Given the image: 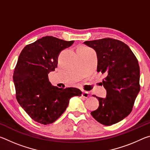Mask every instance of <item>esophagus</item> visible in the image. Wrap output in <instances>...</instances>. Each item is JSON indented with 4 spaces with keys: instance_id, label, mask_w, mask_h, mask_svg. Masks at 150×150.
Masks as SVG:
<instances>
[{
    "instance_id": "esophagus-1",
    "label": "esophagus",
    "mask_w": 150,
    "mask_h": 150,
    "mask_svg": "<svg viewBox=\"0 0 150 150\" xmlns=\"http://www.w3.org/2000/svg\"><path fill=\"white\" fill-rule=\"evenodd\" d=\"M82 96L83 98H87L89 97V93L87 91H83V93H82Z\"/></svg>"
}]
</instances>
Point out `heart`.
Instances as JSON below:
<instances>
[{
    "mask_svg": "<svg viewBox=\"0 0 150 150\" xmlns=\"http://www.w3.org/2000/svg\"><path fill=\"white\" fill-rule=\"evenodd\" d=\"M79 49H83V50H88V48H87V47H85V46H80L79 47Z\"/></svg>",
    "mask_w": 150,
    "mask_h": 150,
    "instance_id": "b5f03b06",
    "label": "heart"
}]
</instances>
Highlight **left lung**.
<instances>
[{"instance_id": "left-lung-1", "label": "left lung", "mask_w": 150, "mask_h": 150, "mask_svg": "<svg viewBox=\"0 0 150 150\" xmlns=\"http://www.w3.org/2000/svg\"><path fill=\"white\" fill-rule=\"evenodd\" d=\"M84 44L95 50L97 71L106 76L102 83L106 90V98L95 96L99 106L91 114L103 125H112L130 115L140 90L138 59L120 40L108 38Z\"/></svg>"}]
</instances>
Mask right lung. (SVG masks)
Wrapping results in <instances>:
<instances>
[{
	"label": "right lung",
	"mask_w": 150,
	"mask_h": 150,
	"mask_svg": "<svg viewBox=\"0 0 150 150\" xmlns=\"http://www.w3.org/2000/svg\"><path fill=\"white\" fill-rule=\"evenodd\" d=\"M73 43L47 35L26 45L20 53L13 74L16 97L37 122H54L66 110L70 98L82 94L77 88L53 86L48 79V73L57 67L59 53Z\"/></svg>",
	"instance_id": "right-lung-1"
}]
</instances>
